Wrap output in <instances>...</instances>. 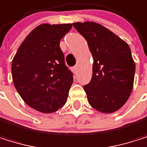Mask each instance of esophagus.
<instances>
[{
	"label": "esophagus",
	"mask_w": 147,
	"mask_h": 147,
	"mask_svg": "<svg viewBox=\"0 0 147 147\" xmlns=\"http://www.w3.org/2000/svg\"><path fill=\"white\" fill-rule=\"evenodd\" d=\"M72 69H73V71H74L75 73H77V72H78V66H77V65L74 66V67L72 68Z\"/></svg>",
	"instance_id": "1"
}]
</instances>
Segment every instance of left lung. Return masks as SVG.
<instances>
[{
	"instance_id": "1",
	"label": "left lung",
	"mask_w": 147,
	"mask_h": 147,
	"mask_svg": "<svg viewBox=\"0 0 147 147\" xmlns=\"http://www.w3.org/2000/svg\"><path fill=\"white\" fill-rule=\"evenodd\" d=\"M93 57L92 78L84 86L89 104L98 111L120 109L133 87L135 63L129 45L105 27L92 22H75Z\"/></svg>"
}]
</instances>
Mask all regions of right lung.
<instances>
[{"instance_id": "obj_1", "label": "right lung", "mask_w": 147, "mask_h": 147, "mask_svg": "<svg viewBox=\"0 0 147 147\" xmlns=\"http://www.w3.org/2000/svg\"><path fill=\"white\" fill-rule=\"evenodd\" d=\"M72 24H41L27 36L12 62L15 87L23 101L42 113L62 108L73 74L65 65L61 39Z\"/></svg>"}]
</instances>
